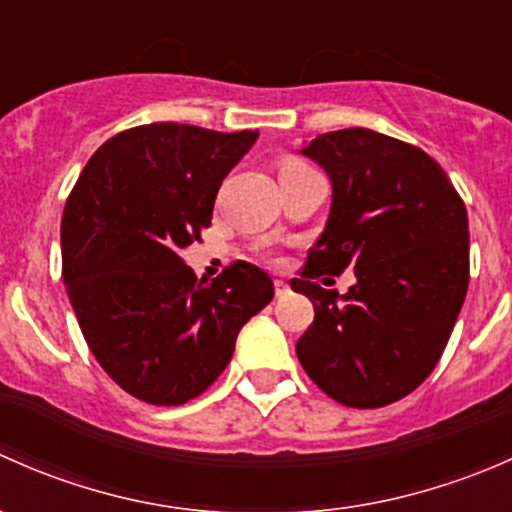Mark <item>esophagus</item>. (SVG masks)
Segmentation results:
<instances>
[{"label":"esophagus","mask_w":512,"mask_h":512,"mask_svg":"<svg viewBox=\"0 0 512 512\" xmlns=\"http://www.w3.org/2000/svg\"><path fill=\"white\" fill-rule=\"evenodd\" d=\"M289 292V285L285 280H275V294L277 297H285V294Z\"/></svg>","instance_id":"obj_1"}]
</instances>
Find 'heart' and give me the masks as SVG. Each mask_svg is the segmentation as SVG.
Listing matches in <instances>:
<instances>
[{"label":"heart","mask_w":512,"mask_h":512,"mask_svg":"<svg viewBox=\"0 0 512 512\" xmlns=\"http://www.w3.org/2000/svg\"><path fill=\"white\" fill-rule=\"evenodd\" d=\"M302 168H309V165L302 163V160H297V158H285L280 163V173H292V170H302Z\"/></svg>","instance_id":"heart-1"}]
</instances>
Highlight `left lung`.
I'll use <instances>...</instances> for the list:
<instances>
[{
  "instance_id": "8db88e82",
  "label": "left lung",
  "mask_w": 512,
  "mask_h": 512,
  "mask_svg": "<svg viewBox=\"0 0 512 512\" xmlns=\"http://www.w3.org/2000/svg\"><path fill=\"white\" fill-rule=\"evenodd\" d=\"M302 153L327 170L332 210L289 282L314 304L299 364L339 404L389 406L426 381L463 307L466 205L428 153L369 128L322 133ZM347 266V295L316 282Z\"/></svg>"
}]
</instances>
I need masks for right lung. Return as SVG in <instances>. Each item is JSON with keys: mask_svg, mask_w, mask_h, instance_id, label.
Listing matches in <instances>:
<instances>
[{"mask_svg": "<svg viewBox=\"0 0 512 512\" xmlns=\"http://www.w3.org/2000/svg\"><path fill=\"white\" fill-rule=\"evenodd\" d=\"M257 131L148 123L108 138L81 170L61 218V270L96 361L136 399L178 406L225 371L240 329L275 297L260 267L213 282L180 250L210 227L225 175Z\"/></svg>", "mask_w": 512, "mask_h": 512, "instance_id": "right-lung-1", "label": "right lung"}]
</instances>
